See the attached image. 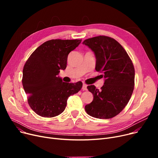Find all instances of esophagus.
<instances>
[{"label":"esophagus","instance_id":"1","mask_svg":"<svg viewBox=\"0 0 158 158\" xmlns=\"http://www.w3.org/2000/svg\"><path fill=\"white\" fill-rule=\"evenodd\" d=\"M82 89L83 90H87V85L85 83H83V85H82Z\"/></svg>","mask_w":158,"mask_h":158}]
</instances>
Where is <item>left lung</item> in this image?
<instances>
[{"mask_svg":"<svg viewBox=\"0 0 158 158\" xmlns=\"http://www.w3.org/2000/svg\"><path fill=\"white\" fill-rule=\"evenodd\" d=\"M82 44L94 52L95 70L103 73L101 89L87 86L94 95L93 101L85 106L86 113L93 117L109 119L119 114L127 104L135 86V68L123 47L114 39L98 36L85 40Z\"/></svg>","mask_w":158,"mask_h":158,"instance_id":"left-lung-1","label":"left lung"}]
</instances>
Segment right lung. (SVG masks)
<instances>
[{
	"label": "right lung",
	"instance_id": "right-lung-1",
	"mask_svg": "<svg viewBox=\"0 0 158 158\" xmlns=\"http://www.w3.org/2000/svg\"><path fill=\"white\" fill-rule=\"evenodd\" d=\"M81 40H51L32 53L23 69L22 85L31 108L42 117L51 118L64 110L68 98L77 93L82 82L69 83L58 76L66 67L69 54Z\"/></svg>",
	"mask_w": 158,
	"mask_h": 158
}]
</instances>
